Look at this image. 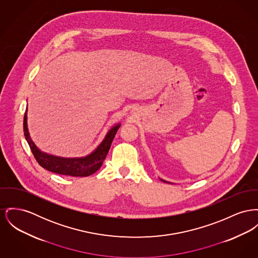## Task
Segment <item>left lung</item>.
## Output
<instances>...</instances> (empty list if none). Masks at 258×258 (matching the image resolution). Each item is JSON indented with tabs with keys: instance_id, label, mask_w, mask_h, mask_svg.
I'll list each match as a JSON object with an SVG mask.
<instances>
[{
	"instance_id": "obj_1",
	"label": "left lung",
	"mask_w": 258,
	"mask_h": 258,
	"mask_svg": "<svg viewBox=\"0 0 258 258\" xmlns=\"http://www.w3.org/2000/svg\"><path fill=\"white\" fill-rule=\"evenodd\" d=\"M163 181H164V182H167V181H165V180H163Z\"/></svg>"
}]
</instances>
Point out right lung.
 I'll return each mask as SVG.
<instances>
[{
	"label": "right lung",
	"mask_w": 258,
	"mask_h": 258,
	"mask_svg": "<svg viewBox=\"0 0 258 258\" xmlns=\"http://www.w3.org/2000/svg\"><path fill=\"white\" fill-rule=\"evenodd\" d=\"M121 124H117L107 134L104 140L92 152L91 155L84 158H60L51 156L46 153L40 151L38 147L32 141L28 128H27V114H24L23 120V131L24 136L30 146L31 151L33 153L38 164L47 170L58 173L62 175L69 176H89L95 171H97L102 166L108 151L110 149L111 143L116 136Z\"/></svg>",
	"instance_id": "1"
}]
</instances>
